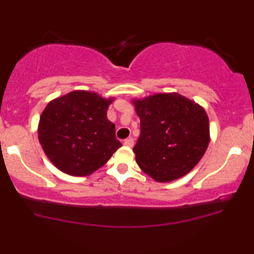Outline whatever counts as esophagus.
I'll return each instance as SVG.
<instances>
[{
    "instance_id": "34e87169",
    "label": "esophagus",
    "mask_w": 254,
    "mask_h": 254,
    "mask_svg": "<svg viewBox=\"0 0 254 254\" xmlns=\"http://www.w3.org/2000/svg\"><path fill=\"white\" fill-rule=\"evenodd\" d=\"M124 145H125V146H129V148H131V146L133 145V138H132V137H130V138L125 139V140H124Z\"/></svg>"
}]
</instances>
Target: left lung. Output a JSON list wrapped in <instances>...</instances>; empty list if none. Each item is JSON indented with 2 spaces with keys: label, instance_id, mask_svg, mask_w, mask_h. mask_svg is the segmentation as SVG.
Listing matches in <instances>:
<instances>
[{
  "label": "left lung",
  "instance_id": "8db88e82",
  "mask_svg": "<svg viewBox=\"0 0 254 254\" xmlns=\"http://www.w3.org/2000/svg\"><path fill=\"white\" fill-rule=\"evenodd\" d=\"M140 135L133 146L140 169L157 182L185 176L198 163L209 143L206 111L179 93H157L133 100Z\"/></svg>",
  "mask_w": 254,
  "mask_h": 254
}]
</instances>
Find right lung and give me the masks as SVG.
<instances>
[{
    "label": "right lung",
    "mask_w": 254,
    "mask_h": 254,
    "mask_svg": "<svg viewBox=\"0 0 254 254\" xmlns=\"http://www.w3.org/2000/svg\"><path fill=\"white\" fill-rule=\"evenodd\" d=\"M114 98L90 91H73L47 104L39 122L45 154L61 172L87 176L121 148L115 124L106 117Z\"/></svg>",
    "instance_id": "obj_1"
}]
</instances>
